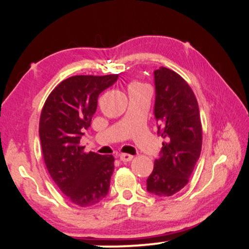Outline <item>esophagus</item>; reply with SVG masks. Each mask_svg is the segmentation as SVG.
Returning <instances> with one entry per match:
<instances>
[{
  "mask_svg": "<svg viewBox=\"0 0 249 249\" xmlns=\"http://www.w3.org/2000/svg\"><path fill=\"white\" fill-rule=\"evenodd\" d=\"M134 156L130 154H127V153H124V154L120 155V160L122 162H130Z\"/></svg>",
  "mask_w": 249,
  "mask_h": 249,
  "instance_id": "esophagus-1",
  "label": "esophagus"
}]
</instances>
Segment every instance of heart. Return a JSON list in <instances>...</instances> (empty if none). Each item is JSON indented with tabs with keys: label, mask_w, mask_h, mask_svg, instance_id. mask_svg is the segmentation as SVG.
<instances>
[{
	"label": "heart",
	"mask_w": 249,
	"mask_h": 249,
	"mask_svg": "<svg viewBox=\"0 0 249 249\" xmlns=\"http://www.w3.org/2000/svg\"><path fill=\"white\" fill-rule=\"evenodd\" d=\"M134 86H139V84H132L130 87H134Z\"/></svg>",
	"instance_id": "b5f03b06"
}]
</instances>
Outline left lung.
<instances>
[{
    "instance_id": "left-lung-1",
    "label": "left lung",
    "mask_w": 249,
    "mask_h": 249,
    "mask_svg": "<svg viewBox=\"0 0 249 249\" xmlns=\"http://www.w3.org/2000/svg\"><path fill=\"white\" fill-rule=\"evenodd\" d=\"M154 115L165 138L147 178V190L168 197L189 181L202 151V124L195 94L181 76L168 68L154 71Z\"/></svg>"
}]
</instances>
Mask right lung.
<instances>
[{"instance_id": "1", "label": "right lung", "mask_w": 249, "mask_h": 249, "mask_svg": "<svg viewBox=\"0 0 249 249\" xmlns=\"http://www.w3.org/2000/svg\"><path fill=\"white\" fill-rule=\"evenodd\" d=\"M118 74L73 76L49 95L39 119V138L51 178L73 204L95 205L107 195L114 170L112 155L84 152L80 138L89 128L97 98Z\"/></svg>"}]
</instances>
